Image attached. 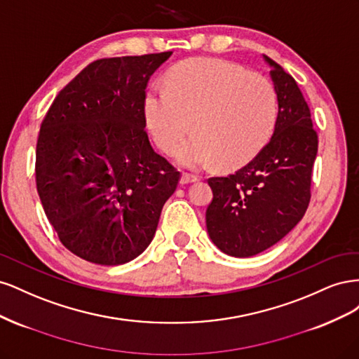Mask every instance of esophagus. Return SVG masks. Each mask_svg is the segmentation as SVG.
<instances>
[{
	"instance_id": "34e87169",
	"label": "esophagus",
	"mask_w": 359,
	"mask_h": 359,
	"mask_svg": "<svg viewBox=\"0 0 359 359\" xmlns=\"http://www.w3.org/2000/svg\"><path fill=\"white\" fill-rule=\"evenodd\" d=\"M198 178L190 175V173H182L181 178H180V184H181V186H187V184H191V182H194Z\"/></svg>"
}]
</instances>
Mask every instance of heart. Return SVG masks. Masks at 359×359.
I'll list each match as a JSON object with an SVG mask.
<instances>
[{"label":"heart","mask_w":359,"mask_h":359,"mask_svg":"<svg viewBox=\"0 0 359 359\" xmlns=\"http://www.w3.org/2000/svg\"><path fill=\"white\" fill-rule=\"evenodd\" d=\"M278 112L265 76L219 58H194L173 67L166 90L145 95L144 114L156 145L187 169L215 161L231 169L253 160L269 140Z\"/></svg>","instance_id":"heart-1"}]
</instances>
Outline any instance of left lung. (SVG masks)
<instances>
[{
    "instance_id": "left-lung-1",
    "label": "left lung",
    "mask_w": 359,
    "mask_h": 359,
    "mask_svg": "<svg viewBox=\"0 0 359 359\" xmlns=\"http://www.w3.org/2000/svg\"><path fill=\"white\" fill-rule=\"evenodd\" d=\"M277 93L274 135L260 153L229 177L208 180L212 202L206 229L223 253L250 257L285 238L307 211L318 154L307 102L295 79L264 55Z\"/></svg>"
}]
</instances>
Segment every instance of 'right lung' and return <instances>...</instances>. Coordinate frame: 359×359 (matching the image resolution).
Masks as SVG:
<instances>
[{"label":"right lung","instance_id":"obj_1","mask_svg":"<svg viewBox=\"0 0 359 359\" xmlns=\"http://www.w3.org/2000/svg\"><path fill=\"white\" fill-rule=\"evenodd\" d=\"M172 52L94 61L43 119L36 184L62 245L97 265H123L153 241L180 172L145 132V88Z\"/></svg>","mask_w":359,"mask_h":359}]
</instances>
